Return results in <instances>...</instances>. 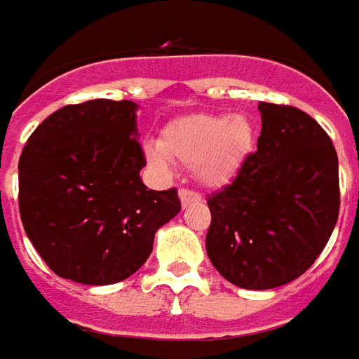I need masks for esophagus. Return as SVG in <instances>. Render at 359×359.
I'll return each mask as SVG.
<instances>
[{"mask_svg": "<svg viewBox=\"0 0 359 359\" xmlns=\"http://www.w3.org/2000/svg\"><path fill=\"white\" fill-rule=\"evenodd\" d=\"M180 203H182V208H188V205H192V203L202 202V196L194 192V190H188V188H182L179 192Z\"/></svg>", "mask_w": 359, "mask_h": 359, "instance_id": "34e87169", "label": "esophagus"}]
</instances>
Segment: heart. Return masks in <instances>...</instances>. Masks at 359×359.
<instances>
[{
    "instance_id": "obj_1",
    "label": "heart",
    "mask_w": 359,
    "mask_h": 359,
    "mask_svg": "<svg viewBox=\"0 0 359 359\" xmlns=\"http://www.w3.org/2000/svg\"><path fill=\"white\" fill-rule=\"evenodd\" d=\"M254 142V125L242 113H194L167 123L159 142L146 144V156L157 167H165L169 157L192 163L202 184L221 187L241 171Z\"/></svg>"
}]
</instances>
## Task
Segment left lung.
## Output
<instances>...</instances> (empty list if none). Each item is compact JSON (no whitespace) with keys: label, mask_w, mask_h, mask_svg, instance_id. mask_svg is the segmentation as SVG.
<instances>
[{"label":"left lung","mask_w":359,"mask_h":359,"mask_svg":"<svg viewBox=\"0 0 359 359\" xmlns=\"http://www.w3.org/2000/svg\"><path fill=\"white\" fill-rule=\"evenodd\" d=\"M257 109L256 154L208 198L205 250L229 283L267 290L306 273L331 238L340 208L339 157L308 113L265 102Z\"/></svg>","instance_id":"8db88e82"}]
</instances>
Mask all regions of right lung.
I'll list each match as a JSON object with an SVG mask.
<instances>
[{
	"instance_id": "obj_1",
	"label": "right lung",
	"mask_w": 359,
	"mask_h": 359,
	"mask_svg": "<svg viewBox=\"0 0 359 359\" xmlns=\"http://www.w3.org/2000/svg\"><path fill=\"white\" fill-rule=\"evenodd\" d=\"M138 105L90 100L65 105L30 134L19 159L27 236L55 275L113 285L146 264L157 229L180 211L177 190H148Z\"/></svg>"
}]
</instances>
